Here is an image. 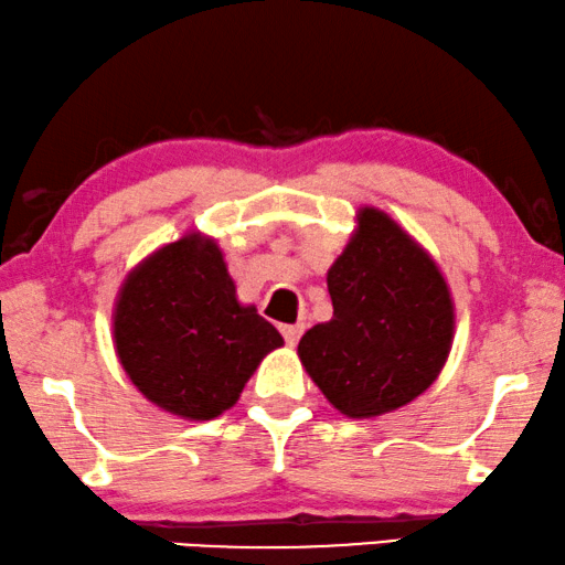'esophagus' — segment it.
I'll use <instances>...</instances> for the list:
<instances>
[{
	"mask_svg": "<svg viewBox=\"0 0 565 565\" xmlns=\"http://www.w3.org/2000/svg\"><path fill=\"white\" fill-rule=\"evenodd\" d=\"M301 332H305V324H281V335L286 340V345H297Z\"/></svg>",
	"mask_w": 565,
	"mask_h": 565,
	"instance_id": "obj_1",
	"label": "esophagus"
}]
</instances>
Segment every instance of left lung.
<instances>
[{"label":"left lung","mask_w":565,"mask_h":565,"mask_svg":"<svg viewBox=\"0 0 565 565\" xmlns=\"http://www.w3.org/2000/svg\"><path fill=\"white\" fill-rule=\"evenodd\" d=\"M328 271L332 320L299 340V361L340 415L371 419L440 376L456 307L430 253L376 206H361Z\"/></svg>","instance_id":"8db88e82"}]
</instances>
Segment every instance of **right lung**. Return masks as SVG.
Listing matches in <instances>:
<instances>
[{"label": "right lung", "mask_w": 565, "mask_h": 565, "mask_svg": "<svg viewBox=\"0 0 565 565\" xmlns=\"http://www.w3.org/2000/svg\"><path fill=\"white\" fill-rule=\"evenodd\" d=\"M113 338L135 388L184 419H214L241 399L284 338L241 305L214 237L186 233L142 258L117 291Z\"/></svg>", "instance_id": "right-lung-1"}]
</instances>
